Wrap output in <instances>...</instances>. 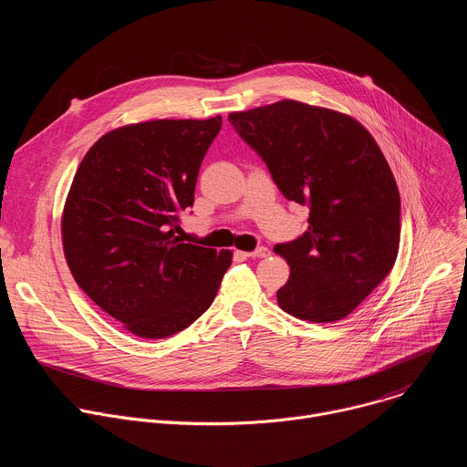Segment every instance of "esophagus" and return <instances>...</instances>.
<instances>
[{"mask_svg": "<svg viewBox=\"0 0 467 467\" xmlns=\"http://www.w3.org/2000/svg\"><path fill=\"white\" fill-rule=\"evenodd\" d=\"M245 256L247 258H265V256H269V249L262 245V247H258V249H254L251 253H245Z\"/></svg>", "mask_w": 467, "mask_h": 467, "instance_id": "34e87169", "label": "esophagus"}]
</instances>
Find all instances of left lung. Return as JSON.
Segmentation results:
<instances>
[{
	"instance_id": "8db88e82",
	"label": "left lung",
	"mask_w": 467,
	"mask_h": 467,
	"mask_svg": "<svg viewBox=\"0 0 467 467\" xmlns=\"http://www.w3.org/2000/svg\"><path fill=\"white\" fill-rule=\"evenodd\" d=\"M229 122L284 198L309 207L307 231L275 245L291 269L278 306L309 323L345 319L400 249V192L383 151L356 119L296 100L234 111Z\"/></svg>"
}]
</instances>
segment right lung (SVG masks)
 Returning <instances> with one entry per match:
<instances>
[{"label":"right lung","instance_id":"right-lung-1","mask_svg":"<svg viewBox=\"0 0 467 467\" xmlns=\"http://www.w3.org/2000/svg\"><path fill=\"white\" fill-rule=\"evenodd\" d=\"M220 128L218 115L111 130L88 150L71 183L62 214L71 275L137 337L163 339L191 327L231 265V251L178 236Z\"/></svg>","mask_w":467,"mask_h":467}]
</instances>
